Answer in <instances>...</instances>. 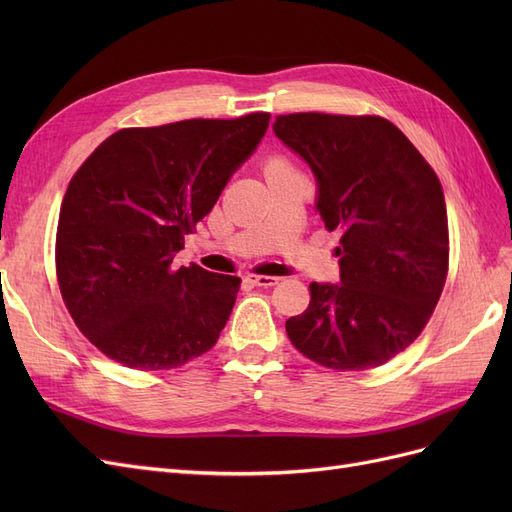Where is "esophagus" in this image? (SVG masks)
Returning <instances> with one entry per match:
<instances>
[{
    "instance_id": "34e87169",
    "label": "esophagus",
    "mask_w": 512,
    "mask_h": 512,
    "mask_svg": "<svg viewBox=\"0 0 512 512\" xmlns=\"http://www.w3.org/2000/svg\"><path fill=\"white\" fill-rule=\"evenodd\" d=\"M245 282L247 284H252V286H262V288H269V286H275L277 282V277H273V275H247L245 277Z\"/></svg>"
}]
</instances>
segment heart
I'll use <instances>...</instances> for the list:
<instances>
[{
  "mask_svg": "<svg viewBox=\"0 0 512 512\" xmlns=\"http://www.w3.org/2000/svg\"><path fill=\"white\" fill-rule=\"evenodd\" d=\"M269 168H292V164L288 160H284V158H271L265 164V170H269Z\"/></svg>",
  "mask_w": 512,
  "mask_h": 512,
  "instance_id": "1",
  "label": "heart"
}]
</instances>
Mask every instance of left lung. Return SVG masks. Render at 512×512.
I'll return each instance as SVG.
<instances>
[{"mask_svg":"<svg viewBox=\"0 0 512 512\" xmlns=\"http://www.w3.org/2000/svg\"><path fill=\"white\" fill-rule=\"evenodd\" d=\"M280 141L314 170L318 211L342 230V284H309L286 320L292 346L335 371L378 367L421 335L448 273V218L436 170L378 115H277Z\"/></svg>","mask_w":512,"mask_h":512,"instance_id":"left-lung-1","label":"left lung"}]
</instances>
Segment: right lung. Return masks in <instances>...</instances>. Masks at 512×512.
I'll list each match as a JSON object with an SVG mask.
<instances>
[{
	"mask_svg": "<svg viewBox=\"0 0 512 512\" xmlns=\"http://www.w3.org/2000/svg\"><path fill=\"white\" fill-rule=\"evenodd\" d=\"M269 119L123 128L76 170L61 200L55 271L74 324L108 359L173 369L218 342L241 280L194 262L175 269L173 258Z\"/></svg>",
	"mask_w": 512,
	"mask_h": 512,
	"instance_id": "1",
	"label": "right lung"
}]
</instances>
